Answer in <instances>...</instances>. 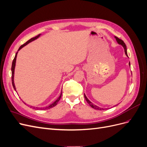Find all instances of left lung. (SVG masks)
Returning <instances> with one entry per match:
<instances>
[{
  "mask_svg": "<svg viewBox=\"0 0 147 147\" xmlns=\"http://www.w3.org/2000/svg\"><path fill=\"white\" fill-rule=\"evenodd\" d=\"M115 37V38H116V40H117V42L119 43V44H120V45H121L123 47H124V51H125V54H126V55L127 56H127V49H126V44L124 43V42L122 40H121V39H119V38H118L117 37ZM129 65H130V63H129ZM84 98H85V99H86V102H88V103L89 104V105H90L92 108H93V109H96V110H104V109H102V108H100V107H97V105H94L91 102H90V100H89L88 99V98L86 97V96H85V94H84Z\"/></svg>",
  "mask_w": 147,
  "mask_h": 147,
  "instance_id": "obj_1",
  "label": "left lung"
}]
</instances>
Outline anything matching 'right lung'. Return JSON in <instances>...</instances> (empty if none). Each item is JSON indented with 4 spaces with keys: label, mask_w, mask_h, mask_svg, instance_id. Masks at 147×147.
<instances>
[{
    "label": "right lung",
    "mask_w": 147,
    "mask_h": 147,
    "mask_svg": "<svg viewBox=\"0 0 147 147\" xmlns=\"http://www.w3.org/2000/svg\"><path fill=\"white\" fill-rule=\"evenodd\" d=\"M40 35V34H38V35H37V36H35V37L31 38L30 39H29L28 41L26 42L25 43H24L23 45H22L19 48V49H18V51H19L20 50H21V49L22 48L24 47V46H26V45H27V44H28L29 43H30V42H32L33 40H35V39H37L38 37H39ZM17 54H18V52L16 53L15 56V58H14V59H13V62H12V65H11V81H12V85H13V88H14V90H15V91H16V88H15V83H14V72H15V68L16 59ZM61 96H62V92H61V94L60 96L58 97V99H57L56 101H55L54 102H53V104H51V105H50L49 106L47 107H45V109L43 108V109H44V110H47V109H51V108L54 107L55 106H56V105H57V102H58L59 101V100H60V99H61ZM34 109H35V107H34ZM40 109V108H37V107H36V109Z\"/></svg>",
    "instance_id": "add662e5"
}]
</instances>
